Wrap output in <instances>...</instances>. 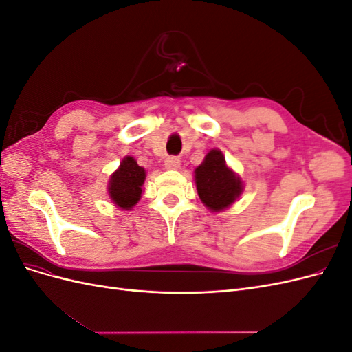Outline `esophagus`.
<instances>
[{
	"instance_id": "1",
	"label": "esophagus",
	"mask_w": 352,
	"mask_h": 352,
	"mask_svg": "<svg viewBox=\"0 0 352 352\" xmlns=\"http://www.w3.org/2000/svg\"><path fill=\"white\" fill-rule=\"evenodd\" d=\"M164 167L167 170H177V168H180V160L177 157H168V158H166Z\"/></svg>"
}]
</instances>
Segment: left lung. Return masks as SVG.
Masks as SVG:
<instances>
[{
	"mask_svg": "<svg viewBox=\"0 0 352 352\" xmlns=\"http://www.w3.org/2000/svg\"><path fill=\"white\" fill-rule=\"evenodd\" d=\"M197 192L211 212H220L235 204L243 192V182L238 173L226 164V158L212 148L194 172Z\"/></svg>",
	"mask_w": 352,
	"mask_h": 352,
	"instance_id": "8db88e82",
	"label": "left lung"
}]
</instances>
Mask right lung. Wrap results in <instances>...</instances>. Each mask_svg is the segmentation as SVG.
Returning <instances> with one entry per match:
<instances>
[{
  "instance_id": "obj_1",
  "label": "right lung",
  "mask_w": 352,
  "mask_h": 352,
  "mask_svg": "<svg viewBox=\"0 0 352 352\" xmlns=\"http://www.w3.org/2000/svg\"><path fill=\"white\" fill-rule=\"evenodd\" d=\"M145 168L138 166L136 160L126 155L120 166L111 173L109 180V197L120 210H132L142 197V185L145 182Z\"/></svg>"
}]
</instances>
